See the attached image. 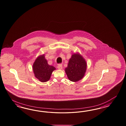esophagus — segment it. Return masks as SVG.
<instances>
[{
    "instance_id": "34e87169",
    "label": "esophagus",
    "mask_w": 126,
    "mask_h": 126,
    "mask_svg": "<svg viewBox=\"0 0 126 126\" xmlns=\"http://www.w3.org/2000/svg\"><path fill=\"white\" fill-rule=\"evenodd\" d=\"M57 68L59 70H62V64H58V66H57Z\"/></svg>"
}]
</instances>
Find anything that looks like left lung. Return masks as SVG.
<instances>
[{
    "instance_id": "8db88e82",
    "label": "left lung",
    "mask_w": 126,
    "mask_h": 126,
    "mask_svg": "<svg viewBox=\"0 0 126 126\" xmlns=\"http://www.w3.org/2000/svg\"><path fill=\"white\" fill-rule=\"evenodd\" d=\"M86 69L87 63L85 59L79 53H75L69 60L65 72L70 80L77 82L84 77Z\"/></svg>"
}]
</instances>
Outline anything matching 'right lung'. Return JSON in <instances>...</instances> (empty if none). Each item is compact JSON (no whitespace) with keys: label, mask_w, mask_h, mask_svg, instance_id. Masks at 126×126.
<instances>
[{"label":"right lung","mask_w":126,"mask_h":126,"mask_svg":"<svg viewBox=\"0 0 126 126\" xmlns=\"http://www.w3.org/2000/svg\"><path fill=\"white\" fill-rule=\"evenodd\" d=\"M32 68L35 77L42 82L48 81L52 72L56 69L55 67L48 64L44 54L37 57L34 62Z\"/></svg>","instance_id":"add662e5"}]
</instances>
